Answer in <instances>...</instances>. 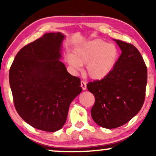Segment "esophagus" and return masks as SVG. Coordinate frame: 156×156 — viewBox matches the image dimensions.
<instances>
[{
  "instance_id": "obj_1",
  "label": "esophagus",
  "mask_w": 156,
  "mask_h": 156,
  "mask_svg": "<svg viewBox=\"0 0 156 156\" xmlns=\"http://www.w3.org/2000/svg\"><path fill=\"white\" fill-rule=\"evenodd\" d=\"M80 87L83 89V90H85L87 89V83L84 80H80Z\"/></svg>"
}]
</instances>
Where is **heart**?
I'll list each match as a JSON object with an SVG mask.
<instances>
[{"instance_id":"obj_1","label":"heart","mask_w":156,"mask_h":156,"mask_svg":"<svg viewBox=\"0 0 156 156\" xmlns=\"http://www.w3.org/2000/svg\"><path fill=\"white\" fill-rule=\"evenodd\" d=\"M119 51L115 44L97 39L80 44L66 59L73 70L79 71L87 64V72L91 78L101 79L112 71L117 63Z\"/></svg>"}]
</instances>
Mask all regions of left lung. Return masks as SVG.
Returning a JSON list of instances; mask_svg holds the SVG:
<instances>
[{
	"mask_svg": "<svg viewBox=\"0 0 156 156\" xmlns=\"http://www.w3.org/2000/svg\"><path fill=\"white\" fill-rule=\"evenodd\" d=\"M122 53L110 73L102 80L89 82L87 89L95 102L91 115L105 128L125 125L141 110L145 99L147 69L138 49L117 39Z\"/></svg>",
	"mask_w": 156,
	"mask_h": 156,
	"instance_id": "left-lung-1",
	"label": "left lung"
}]
</instances>
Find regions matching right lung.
<instances>
[{"mask_svg":"<svg viewBox=\"0 0 156 156\" xmlns=\"http://www.w3.org/2000/svg\"><path fill=\"white\" fill-rule=\"evenodd\" d=\"M64 36L48 33L16 55L9 69L14 105L20 117L37 129L54 132L63 127L69 105L82 91L59 60Z\"/></svg>","mask_w":156,"mask_h":156,"instance_id":"right-lung-1","label":"right lung"}]
</instances>
